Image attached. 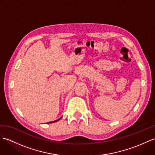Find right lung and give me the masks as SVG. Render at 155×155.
Instances as JSON below:
<instances>
[{
    "instance_id": "right-lung-1",
    "label": "right lung",
    "mask_w": 155,
    "mask_h": 155,
    "mask_svg": "<svg viewBox=\"0 0 155 155\" xmlns=\"http://www.w3.org/2000/svg\"><path fill=\"white\" fill-rule=\"evenodd\" d=\"M61 118H62V117H61V118H58V119H57V120H54V121H51V122H48V123H54V122H57V121H58V120H60Z\"/></svg>"
}]
</instances>
